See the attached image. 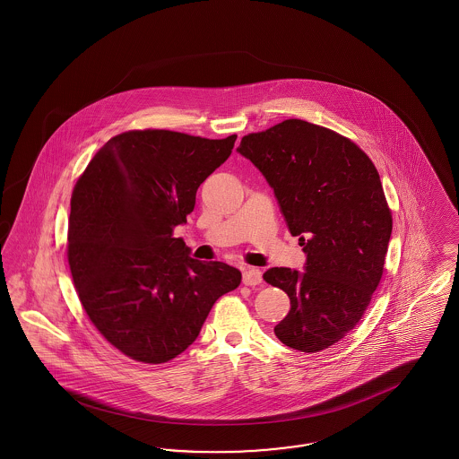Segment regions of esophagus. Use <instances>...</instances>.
Wrapping results in <instances>:
<instances>
[{
	"instance_id": "obj_1",
	"label": "esophagus",
	"mask_w": 459,
	"mask_h": 459,
	"mask_svg": "<svg viewBox=\"0 0 459 459\" xmlns=\"http://www.w3.org/2000/svg\"><path fill=\"white\" fill-rule=\"evenodd\" d=\"M242 281L247 286H257L263 282V273L255 267H244L242 271Z\"/></svg>"
}]
</instances>
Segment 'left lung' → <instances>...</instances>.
<instances>
[{"mask_svg": "<svg viewBox=\"0 0 459 459\" xmlns=\"http://www.w3.org/2000/svg\"><path fill=\"white\" fill-rule=\"evenodd\" d=\"M237 152L264 175L306 254L305 271L264 273L291 301L274 333L305 353L332 347L360 321L384 273L392 215L376 167L350 139L301 119L247 134Z\"/></svg>", "mask_w": 459, "mask_h": 459, "instance_id": "8db88e82", "label": "left lung"}]
</instances>
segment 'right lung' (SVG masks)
I'll return each mask as SVG.
<instances>
[{
	"label": "right lung",
	"mask_w": 459,
	"mask_h": 459,
	"mask_svg": "<svg viewBox=\"0 0 459 459\" xmlns=\"http://www.w3.org/2000/svg\"><path fill=\"white\" fill-rule=\"evenodd\" d=\"M236 139L127 131L99 150L74 188L67 255L75 290L100 334L133 360L180 355L213 303L240 284L238 269L192 259L173 237Z\"/></svg>",
	"instance_id": "1"
}]
</instances>
